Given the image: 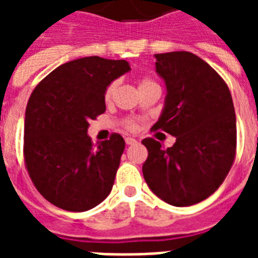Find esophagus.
<instances>
[{"mask_svg":"<svg viewBox=\"0 0 258 258\" xmlns=\"http://www.w3.org/2000/svg\"><path fill=\"white\" fill-rule=\"evenodd\" d=\"M125 143L127 145H135L137 143V139H134V138H125Z\"/></svg>","mask_w":258,"mask_h":258,"instance_id":"34e87169","label":"esophagus"}]
</instances>
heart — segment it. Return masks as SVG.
<instances>
[{
    "label": "heart",
    "mask_w": 258,
    "mask_h": 258,
    "mask_svg": "<svg viewBox=\"0 0 258 258\" xmlns=\"http://www.w3.org/2000/svg\"><path fill=\"white\" fill-rule=\"evenodd\" d=\"M147 87H158L157 86V83L153 82L151 79H142L141 82H139V89L142 88H147ZM115 91H116V83H111L107 88H105V92H104V99L107 101H109L111 99H112L113 96V93H115ZM127 128L128 130H135L137 128V124L134 123L133 120H128L127 121Z\"/></svg>",
    "instance_id": "obj_1"
}]
</instances>
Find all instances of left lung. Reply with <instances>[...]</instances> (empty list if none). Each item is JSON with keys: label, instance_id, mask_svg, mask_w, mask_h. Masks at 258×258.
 <instances>
[{"label": "left lung", "instance_id": "8db88e82", "mask_svg": "<svg viewBox=\"0 0 258 258\" xmlns=\"http://www.w3.org/2000/svg\"><path fill=\"white\" fill-rule=\"evenodd\" d=\"M166 84L165 105L155 130L175 137L163 149L153 138L142 171L151 191L172 206H190L210 197L224 182L236 157L234 105L226 83L190 52L155 54Z\"/></svg>", "mask_w": 258, "mask_h": 258}]
</instances>
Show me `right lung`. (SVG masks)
<instances>
[{
    "mask_svg": "<svg viewBox=\"0 0 258 258\" xmlns=\"http://www.w3.org/2000/svg\"><path fill=\"white\" fill-rule=\"evenodd\" d=\"M131 71L125 60L97 56L68 61L52 71L26 105L24 159L40 194L68 212H87L108 197L124 139L112 134L93 146L91 119L105 111V88Z\"/></svg>",
    "mask_w": 258,
    "mask_h": 258,
    "instance_id": "1",
    "label": "right lung"
}]
</instances>
